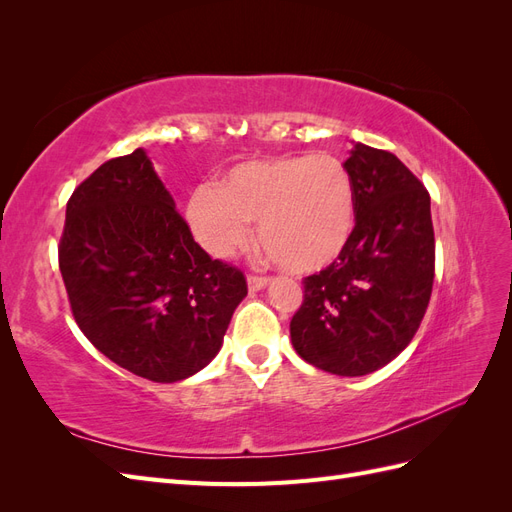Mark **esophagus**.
Returning a JSON list of instances; mask_svg holds the SVG:
<instances>
[{
  "label": "esophagus",
  "instance_id": "esophagus-1",
  "mask_svg": "<svg viewBox=\"0 0 512 512\" xmlns=\"http://www.w3.org/2000/svg\"><path fill=\"white\" fill-rule=\"evenodd\" d=\"M267 284H269L267 277H260V275L247 277V288H250V292H258L262 288H267Z\"/></svg>",
  "mask_w": 512,
  "mask_h": 512
}]
</instances>
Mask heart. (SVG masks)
Masks as SVG:
<instances>
[{
    "instance_id": "obj_1",
    "label": "heart",
    "mask_w": 512,
    "mask_h": 512,
    "mask_svg": "<svg viewBox=\"0 0 512 512\" xmlns=\"http://www.w3.org/2000/svg\"><path fill=\"white\" fill-rule=\"evenodd\" d=\"M185 218L215 258L250 243V222H258V243L275 265L309 275L346 252L356 226L354 183L331 153L250 160L232 166L220 188L198 185Z\"/></svg>"
}]
</instances>
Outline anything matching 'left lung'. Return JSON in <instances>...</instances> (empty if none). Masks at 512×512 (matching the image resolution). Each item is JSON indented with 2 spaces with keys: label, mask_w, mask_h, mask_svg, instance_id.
<instances>
[{
  "label": "left lung",
  "mask_w": 512,
  "mask_h": 512,
  "mask_svg": "<svg viewBox=\"0 0 512 512\" xmlns=\"http://www.w3.org/2000/svg\"><path fill=\"white\" fill-rule=\"evenodd\" d=\"M354 235L331 267L305 277L290 339L303 361L335 376L391 363L421 327L433 286L431 200L389 151L352 143Z\"/></svg>",
  "instance_id": "1"
}]
</instances>
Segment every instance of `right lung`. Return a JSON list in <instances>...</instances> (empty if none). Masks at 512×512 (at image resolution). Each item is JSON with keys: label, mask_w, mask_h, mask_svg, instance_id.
<instances>
[{"label": "right lung", "mask_w": 512, "mask_h": 512, "mask_svg": "<svg viewBox=\"0 0 512 512\" xmlns=\"http://www.w3.org/2000/svg\"><path fill=\"white\" fill-rule=\"evenodd\" d=\"M59 271L89 342L162 384L215 359L247 294L243 273L194 241L143 147L104 162L74 190Z\"/></svg>", "instance_id": "obj_1"}]
</instances>
